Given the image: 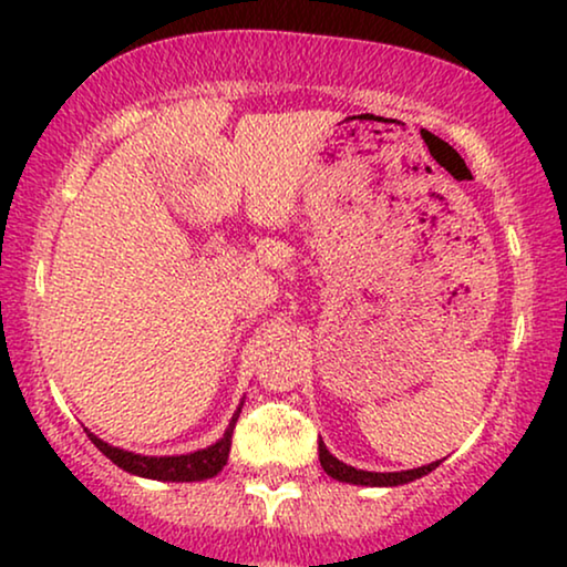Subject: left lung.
<instances>
[{
	"label": "left lung",
	"mask_w": 567,
	"mask_h": 567,
	"mask_svg": "<svg viewBox=\"0 0 567 567\" xmlns=\"http://www.w3.org/2000/svg\"><path fill=\"white\" fill-rule=\"evenodd\" d=\"M320 464L322 470L328 472L332 480H340V483H351V485H369V487H394V485H405L413 483V480L429 475L439 467V462L423 464V467L415 470H402V472H367V470H355L351 464L340 462L338 456H332L328 452V446L322 444L320 439Z\"/></svg>",
	"instance_id": "1"
}]
</instances>
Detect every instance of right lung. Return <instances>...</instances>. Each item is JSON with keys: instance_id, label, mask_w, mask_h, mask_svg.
Instances as JSON below:
<instances>
[{"instance_id": "1", "label": "right lung", "mask_w": 567, "mask_h": 567, "mask_svg": "<svg viewBox=\"0 0 567 567\" xmlns=\"http://www.w3.org/2000/svg\"><path fill=\"white\" fill-rule=\"evenodd\" d=\"M239 410H243V402L231 415V421L224 431V436L216 441V444L198 449V452L190 454H175V456H146V454H134L128 449L111 446L95 433L87 431L92 444H95L100 452H103L113 464H118L121 470L131 472L136 477L146 480H162V483H200V480H208L219 475L224 464L229 460V446H231V433H235V423L239 417Z\"/></svg>"}]
</instances>
